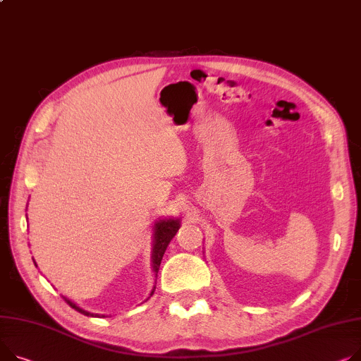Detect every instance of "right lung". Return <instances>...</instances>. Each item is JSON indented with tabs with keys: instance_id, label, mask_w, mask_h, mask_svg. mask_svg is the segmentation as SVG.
<instances>
[{
	"instance_id": "right-lung-1",
	"label": "right lung",
	"mask_w": 361,
	"mask_h": 361,
	"mask_svg": "<svg viewBox=\"0 0 361 361\" xmlns=\"http://www.w3.org/2000/svg\"><path fill=\"white\" fill-rule=\"evenodd\" d=\"M180 228V221L178 219H168V221H159L155 226V245H154V255H152V262H154V273L155 276L158 274L159 266H161V259L165 254V250L168 247V244L171 243V239L176 236L177 231ZM154 293V290H152ZM151 293V296H152ZM65 302L72 307L78 310L80 314L87 315V317H94V314H90V312L78 307L75 303H72L69 299L63 298ZM104 317V315H103Z\"/></svg>"
}]
</instances>
